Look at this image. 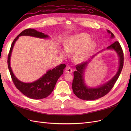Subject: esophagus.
<instances>
[{
  "label": "esophagus",
  "instance_id": "34e87169",
  "mask_svg": "<svg viewBox=\"0 0 131 131\" xmlns=\"http://www.w3.org/2000/svg\"><path fill=\"white\" fill-rule=\"evenodd\" d=\"M66 72L68 74H72L73 73V70L70 67H67L66 69Z\"/></svg>",
  "mask_w": 131,
  "mask_h": 131
}]
</instances>
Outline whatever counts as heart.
<instances>
[{"instance_id": "obj_1", "label": "heart", "mask_w": 131, "mask_h": 131, "mask_svg": "<svg viewBox=\"0 0 131 131\" xmlns=\"http://www.w3.org/2000/svg\"><path fill=\"white\" fill-rule=\"evenodd\" d=\"M97 46L96 42L92 40L90 35L82 33L69 37L64 43L67 52L72 53V60L77 63L85 62L91 56ZM60 55L66 57L67 54L64 50H61Z\"/></svg>"}]
</instances>
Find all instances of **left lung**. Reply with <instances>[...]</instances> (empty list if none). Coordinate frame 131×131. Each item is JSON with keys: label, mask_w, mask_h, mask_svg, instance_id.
I'll list each match as a JSON object with an SVG mask.
<instances>
[{"label": "left lung", "mask_w": 131, "mask_h": 131, "mask_svg": "<svg viewBox=\"0 0 131 131\" xmlns=\"http://www.w3.org/2000/svg\"><path fill=\"white\" fill-rule=\"evenodd\" d=\"M110 34L111 38H114V35L109 30H107ZM106 49L114 50L117 53L119 58V66L117 72L115 76L103 85L96 88H89L85 83L84 75L85 69L89 62L93 58H91L89 62H82L76 66L77 70L74 72V79L72 83V89L74 93L80 99L86 101H92L104 96L112 89L114 84L119 77L124 66V52L120 43L117 41L114 42L112 45L107 47Z\"/></svg>", "instance_id": "1"}]
</instances>
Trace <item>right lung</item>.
I'll return each mask as SVG.
<instances>
[{"label": "right lung", "instance_id": "1", "mask_svg": "<svg viewBox=\"0 0 131 131\" xmlns=\"http://www.w3.org/2000/svg\"><path fill=\"white\" fill-rule=\"evenodd\" d=\"M26 35L39 38H49L47 34L40 32L34 29H26L22 31L16 38L12 43L7 57V65L12 80L16 88L25 96L33 100H40L49 96L52 92L59 78L63 73V69L66 68L65 64H61L52 70H49L46 74L38 80L31 83L23 82L16 77L10 67V57L15 43L19 37Z\"/></svg>", "mask_w": 131, "mask_h": 131}]
</instances>
